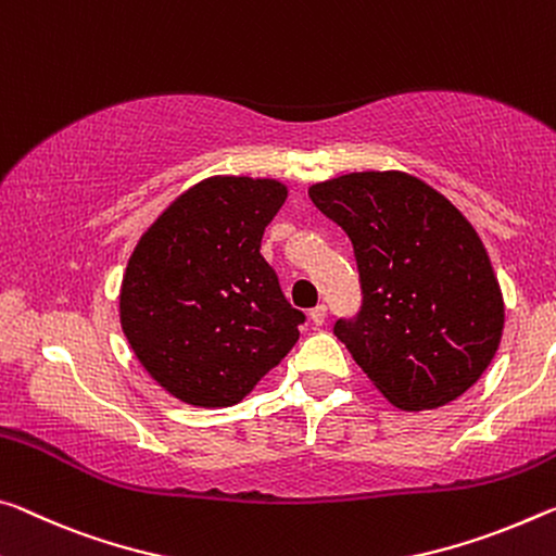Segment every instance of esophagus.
<instances>
[{
  "label": "esophagus",
  "mask_w": 556,
  "mask_h": 556,
  "mask_svg": "<svg viewBox=\"0 0 556 556\" xmlns=\"http://www.w3.org/2000/svg\"><path fill=\"white\" fill-rule=\"evenodd\" d=\"M309 321H312L314 326H321V324L326 321V306H324V304L314 306V309L309 312Z\"/></svg>",
  "instance_id": "esophagus-1"
}]
</instances>
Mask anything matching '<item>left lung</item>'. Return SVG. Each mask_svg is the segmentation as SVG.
<instances>
[{"label":"left lung","mask_w":556,"mask_h":556,"mask_svg":"<svg viewBox=\"0 0 556 556\" xmlns=\"http://www.w3.org/2000/svg\"><path fill=\"white\" fill-rule=\"evenodd\" d=\"M309 198L354 244L364 309L333 333L368 381L413 413L472 389L500 349L505 299L468 217L403 170L339 175Z\"/></svg>","instance_id":"8db88e82"}]
</instances>
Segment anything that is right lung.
Masks as SVG:
<instances>
[{
  "label": "right lung",
  "mask_w": 556,
  "mask_h": 556,
  "mask_svg": "<svg viewBox=\"0 0 556 556\" xmlns=\"http://www.w3.org/2000/svg\"><path fill=\"white\" fill-rule=\"evenodd\" d=\"M285 182L213 175L180 192L140 235L121 281V329L148 376L198 408H227L254 391L299 339L260 254Z\"/></svg>",
  "instance_id": "add662e5"
}]
</instances>
